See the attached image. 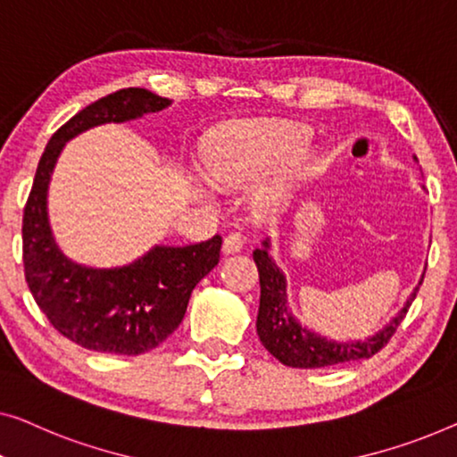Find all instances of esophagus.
I'll use <instances>...</instances> for the list:
<instances>
[{"label": "esophagus", "instance_id": "1", "mask_svg": "<svg viewBox=\"0 0 457 457\" xmlns=\"http://www.w3.org/2000/svg\"><path fill=\"white\" fill-rule=\"evenodd\" d=\"M242 246H244V236L240 231H231V234L223 237V254L240 253Z\"/></svg>", "mask_w": 457, "mask_h": 457}]
</instances>
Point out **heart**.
Returning <instances> with one entry per match:
<instances>
[{
    "label": "heart",
    "instance_id": "heart-1",
    "mask_svg": "<svg viewBox=\"0 0 457 457\" xmlns=\"http://www.w3.org/2000/svg\"><path fill=\"white\" fill-rule=\"evenodd\" d=\"M304 134L290 126L248 128L221 138L209 155V167L215 178L226 182L253 179L281 159L300 149ZM298 165L292 167V176Z\"/></svg>",
    "mask_w": 457,
    "mask_h": 457
}]
</instances>
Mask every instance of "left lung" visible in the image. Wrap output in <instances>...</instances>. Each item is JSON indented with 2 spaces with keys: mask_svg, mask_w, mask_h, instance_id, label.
<instances>
[{
  "mask_svg": "<svg viewBox=\"0 0 457 457\" xmlns=\"http://www.w3.org/2000/svg\"><path fill=\"white\" fill-rule=\"evenodd\" d=\"M253 259L256 262V269H259L261 281L256 333H259L262 345L279 362L292 366V369H323V366L356 362V360L375 356L397 331V327L406 317L410 304L416 298V292H419V287H416L402 311L397 312V317L389 320V325H385L372 337L358 339V342H331V339L308 331L287 311L286 278L279 271V267L271 261V256H269V240L262 242V246L254 250ZM419 286H422V279Z\"/></svg>",
  "mask_w": 457,
  "mask_h": 457,
  "instance_id": "left-lung-1",
  "label": "left lung"
}]
</instances>
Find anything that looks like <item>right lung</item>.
<instances>
[{
    "instance_id": "obj_1",
    "label": "right lung",
    "mask_w": 457,
    "mask_h": 457,
    "mask_svg": "<svg viewBox=\"0 0 457 457\" xmlns=\"http://www.w3.org/2000/svg\"><path fill=\"white\" fill-rule=\"evenodd\" d=\"M170 99L121 88L87 105L49 138L22 217L24 278L49 323L70 342L105 354L138 356L182 323L195 286L220 262L221 236L188 246H155L126 267L93 269L70 261L51 234L47 188L63 145L109 121L162 112Z\"/></svg>"
}]
</instances>
